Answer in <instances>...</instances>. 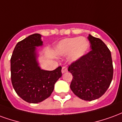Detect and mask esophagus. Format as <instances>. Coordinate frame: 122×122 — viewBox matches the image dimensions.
<instances>
[{
    "instance_id": "1",
    "label": "esophagus",
    "mask_w": 122,
    "mask_h": 122,
    "mask_svg": "<svg viewBox=\"0 0 122 122\" xmlns=\"http://www.w3.org/2000/svg\"><path fill=\"white\" fill-rule=\"evenodd\" d=\"M62 73H65V72H66L67 71V67L66 66H64L62 67Z\"/></svg>"
}]
</instances>
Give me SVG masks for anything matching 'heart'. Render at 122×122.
<instances>
[{"label":"heart","mask_w":122,"mask_h":122,"mask_svg":"<svg viewBox=\"0 0 122 122\" xmlns=\"http://www.w3.org/2000/svg\"><path fill=\"white\" fill-rule=\"evenodd\" d=\"M90 48V42L84 37L64 39L59 43L57 51L60 55L69 54L71 61H76L84 56Z\"/></svg>","instance_id":"b5f03b06"}]
</instances>
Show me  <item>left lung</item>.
Instances as JSON below:
<instances>
[{"mask_svg": "<svg viewBox=\"0 0 122 122\" xmlns=\"http://www.w3.org/2000/svg\"><path fill=\"white\" fill-rule=\"evenodd\" d=\"M92 50L69 65L72 75L70 87L77 97L93 101L102 96L113 78L112 60L110 50L102 40L89 35Z\"/></svg>", "mask_w": 122, "mask_h": 122, "instance_id": "obj_1", "label": "left lung"}]
</instances>
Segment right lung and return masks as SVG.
I'll list each match as a JSON object with an SVG mask.
<instances>
[{
	"label": "right lung",
	"instance_id": "obj_1",
	"mask_svg": "<svg viewBox=\"0 0 122 122\" xmlns=\"http://www.w3.org/2000/svg\"><path fill=\"white\" fill-rule=\"evenodd\" d=\"M42 45L40 34H33L17 43L10 59L14 89L23 100L38 103L50 97L54 85L62 76L61 66L44 71L36 61V47Z\"/></svg>",
	"mask_w": 122,
	"mask_h": 122
}]
</instances>
